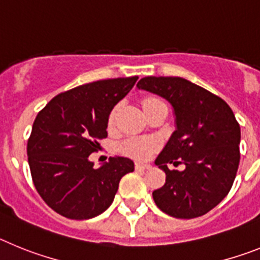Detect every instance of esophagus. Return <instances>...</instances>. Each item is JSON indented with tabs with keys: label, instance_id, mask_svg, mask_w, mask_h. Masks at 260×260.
<instances>
[{
	"label": "esophagus",
	"instance_id": "esophagus-1",
	"mask_svg": "<svg viewBox=\"0 0 260 260\" xmlns=\"http://www.w3.org/2000/svg\"><path fill=\"white\" fill-rule=\"evenodd\" d=\"M151 165L150 164H144V162H135V169H150Z\"/></svg>",
	"mask_w": 260,
	"mask_h": 260
}]
</instances>
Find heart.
Returning <instances> with one entry per match:
<instances>
[{
  "mask_svg": "<svg viewBox=\"0 0 260 260\" xmlns=\"http://www.w3.org/2000/svg\"><path fill=\"white\" fill-rule=\"evenodd\" d=\"M157 100V99H146L143 105L147 103ZM114 117H116V110H113L109 116V125L114 123ZM158 148V141L156 138H147V137H130L118 144L117 150L122 155L130 156L138 160H146L150 157L153 152Z\"/></svg>",
  "mask_w": 260,
  "mask_h": 260,
  "instance_id": "b5f03b06",
  "label": "heart"
}]
</instances>
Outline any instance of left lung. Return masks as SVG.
<instances>
[{
    "instance_id": "1",
    "label": "left lung",
    "mask_w": 260,
    "mask_h": 260,
    "mask_svg": "<svg viewBox=\"0 0 260 260\" xmlns=\"http://www.w3.org/2000/svg\"><path fill=\"white\" fill-rule=\"evenodd\" d=\"M137 87L168 100L176 116V132L155 160L167 174L164 186L152 192L156 206L177 219L207 213L228 195L237 174L241 128L233 110L180 77H146ZM168 164H185V169L171 171Z\"/></svg>"
}]
</instances>
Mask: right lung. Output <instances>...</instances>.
Here are the masks:
<instances>
[{
  "label": "right lung",
  "instance_id": "obj_1",
  "mask_svg": "<svg viewBox=\"0 0 260 260\" xmlns=\"http://www.w3.org/2000/svg\"><path fill=\"white\" fill-rule=\"evenodd\" d=\"M138 77L104 79L58 93L40 110L27 143L32 181L43 201L73 220L92 219L109 207L118 183L134 171L127 157H110L95 169L88 156L108 137L114 105Z\"/></svg>",
  "mask_w": 260,
  "mask_h": 260
}]
</instances>
